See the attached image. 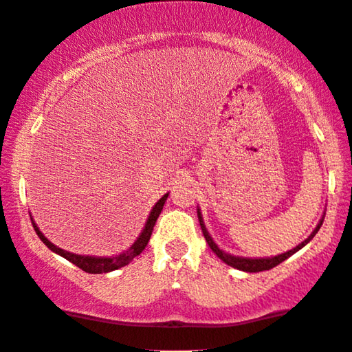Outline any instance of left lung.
I'll use <instances>...</instances> for the list:
<instances>
[{
	"label": "left lung",
	"instance_id": "obj_1",
	"mask_svg": "<svg viewBox=\"0 0 352 352\" xmlns=\"http://www.w3.org/2000/svg\"><path fill=\"white\" fill-rule=\"evenodd\" d=\"M323 217H325V214L322 215V219L318 220L317 227L314 228L311 235H309L306 240H304L302 243H299V245L296 248H293V250H289L287 252H282V254L278 256H270V257H243V256H233L230 254V252L220 250L217 243H215L212 240V236L209 235L208 228H206L204 225V220H203V214H201V209L198 208V219H199V225H201V230H203V235L206 238V241H208V245L210 250H212L215 254H217V257H220L225 264L233 267V269H238V270H243V272H262V270H270L274 269V267H277L278 264H282L283 261H287L288 257H292L294 252H298L299 250H302L304 246L307 245L309 241L312 240L314 236H316V233L318 232V228L322 227V222H323Z\"/></svg>",
	"mask_w": 352,
	"mask_h": 352
}]
</instances>
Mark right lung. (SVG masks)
I'll list each match as a JSON object with an SVG mask.
<instances>
[{
	"instance_id": "1",
	"label": "right lung",
	"mask_w": 352,
	"mask_h": 352,
	"mask_svg": "<svg viewBox=\"0 0 352 352\" xmlns=\"http://www.w3.org/2000/svg\"><path fill=\"white\" fill-rule=\"evenodd\" d=\"M167 196H168V193L164 195L162 198L159 199L157 203L153 206L151 212H149L148 219H146V223H144L142 233H140V236L137 238V240H135L133 245L130 246L127 251L120 252V254L107 256V257H102V256H82V254H74V252L60 250V248L53 245V243H51L48 238H46L43 233L40 232L38 225L35 223L34 217H30V219H32V225H34L36 235L40 236V240L43 241L45 245L48 246L51 251L56 252V254L63 256L64 259H67L69 262H72V264L77 265L78 269L85 270V272H88V274H107V272L117 270V269H120V267L129 265L130 262L135 259V257H137L138 254H142L143 250L148 245L149 238H151L153 228H154V225H156V220L159 217V214H161L164 204H166Z\"/></svg>"
}]
</instances>
